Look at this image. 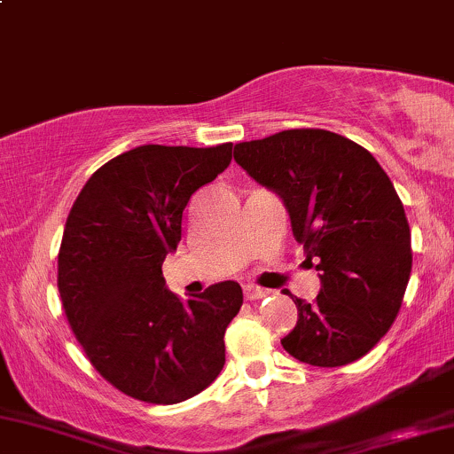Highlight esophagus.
Returning a JSON list of instances; mask_svg holds the SVG:
<instances>
[{"label":"esophagus","mask_w":454,"mask_h":454,"mask_svg":"<svg viewBox=\"0 0 454 454\" xmlns=\"http://www.w3.org/2000/svg\"><path fill=\"white\" fill-rule=\"evenodd\" d=\"M246 299L248 301H259V299H265L267 294H270V290L265 288H256V286H246Z\"/></svg>","instance_id":"34e87169"}]
</instances>
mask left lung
Wrapping results in <instances>:
<instances>
[{
  "label": "left lung",
  "instance_id": "obj_1",
  "mask_svg": "<svg viewBox=\"0 0 454 454\" xmlns=\"http://www.w3.org/2000/svg\"><path fill=\"white\" fill-rule=\"evenodd\" d=\"M233 158L282 198L305 261L320 271L313 303L282 339L299 362L345 366L366 356L398 316L412 270L411 227L371 151L320 128L238 143Z\"/></svg>",
  "mask_w": 454,
  "mask_h": 454
}]
</instances>
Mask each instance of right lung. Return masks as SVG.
I'll return each mask as SVG.
<instances>
[{"instance_id": "add662e5", "label": "right lung", "mask_w": 454, "mask_h": 454, "mask_svg": "<svg viewBox=\"0 0 454 454\" xmlns=\"http://www.w3.org/2000/svg\"><path fill=\"white\" fill-rule=\"evenodd\" d=\"M231 147L126 151L88 178L67 216L59 250L65 316L100 377L134 400L178 404L223 371L242 288L227 279L184 303L166 288L161 262L181 242L189 198L225 170Z\"/></svg>"}]
</instances>
